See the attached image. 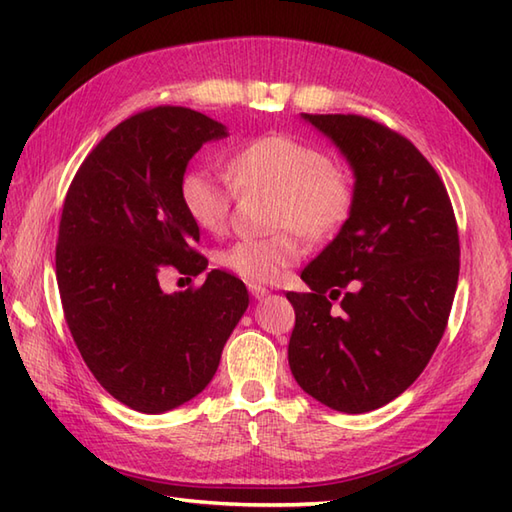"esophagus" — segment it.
<instances>
[{"instance_id": "34e87169", "label": "esophagus", "mask_w": 512, "mask_h": 512, "mask_svg": "<svg viewBox=\"0 0 512 512\" xmlns=\"http://www.w3.org/2000/svg\"><path fill=\"white\" fill-rule=\"evenodd\" d=\"M248 292L255 299H264L268 295V288L266 286H259V284H248Z\"/></svg>"}]
</instances>
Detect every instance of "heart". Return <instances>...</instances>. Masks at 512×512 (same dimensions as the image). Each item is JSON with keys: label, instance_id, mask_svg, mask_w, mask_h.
I'll return each mask as SVG.
<instances>
[{"label": "heart", "instance_id": "heart-1", "mask_svg": "<svg viewBox=\"0 0 512 512\" xmlns=\"http://www.w3.org/2000/svg\"><path fill=\"white\" fill-rule=\"evenodd\" d=\"M228 173L239 191L277 193L273 237H242L217 255V262L246 281H277L306 253L299 233L312 239L334 235L354 206L347 173L319 147L286 134H266L233 151ZM231 182L211 169H189L180 180V202L195 226L220 233L233 204Z\"/></svg>", "mask_w": 512, "mask_h": 512}]
</instances>
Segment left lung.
<instances>
[{"instance_id": "obj_1", "label": "left lung", "mask_w": 512, "mask_h": 512, "mask_svg": "<svg viewBox=\"0 0 512 512\" xmlns=\"http://www.w3.org/2000/svg\"><path fill=\"white\" fill-rule=\"evenodd\" d=\"M354 171V206L339 235L288 292V363L299 387L343 413L398 398L447 328L460 237L440 176L405 136L356 114H301ZM342 297V310L331 301Z\"/></svg>"}]
</instances>
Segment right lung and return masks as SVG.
<instances>
[{
	"instance_id": "add662e5",
	"label": "right lung",
	"mask_w": 512,
	"mask_h": 512,
	"mask_svg": "<svg viewBox=\"0 0 512 512\" xmlns=\"http://www.w3.org/2000/svg\"><path fill=\"white\" fill-rule=\"evenodd\" d=\"M222 123L189 107H154L116 125L76 171L63 202L57 284L85 365L105 391L143 413H165L211 383L248 290L224 270L167 295L160 273L200 275V228L180 180Z\"/></svg>"
}]
</instances>
